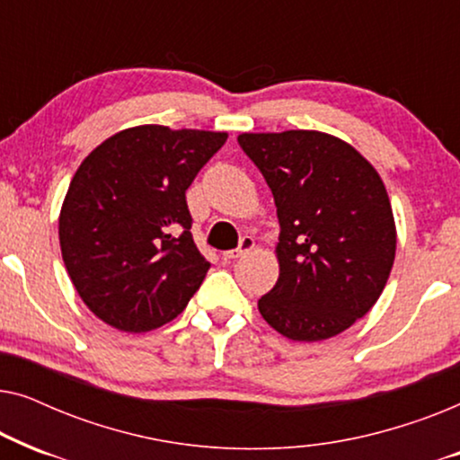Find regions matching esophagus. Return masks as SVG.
<instances>
[{
    "label": "esophagus",
    "mask_w": 460,
    "mask_h": 460,
    "mask_svg": "<svg viewBox=\"0 0 460 460\" xmlns=\"http://www.w3.org/2000/svg\"><path fill=\"white\" fill-rule=\"evenodd\" d=\"M253 249H255L253 236H243V238H241V244H238L236 249L224 251V260H238V257L247 255L249 251H253Z\"/></svg>",
    "instance_id": "1"
}]
</instances>
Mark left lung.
Here are the masks:
<instances>
[{"mask_svg": "<svg viewBox=\"0 0 460 460\" xmlns=\"http://www.w3.org/2000/svg\"><path fill=\"white\" fill-rule=\"evenodd\" d=\"M238 144L274 194L279 280L257 301L293 341L349 329L381 297L395 257V222L376 169L331 134H241Z\"/></svg>", "mask_w": 460, "mask_h": 460, "instance_id": "8db88e82", "label": "left lung"}]
</instances>
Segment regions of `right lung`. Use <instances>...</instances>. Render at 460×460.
Segmentation results:
<instances>
[{
    "mask_svg": "<svg viewBox=\"0 0 460 460\" xmlns=\"http://www.w3.org/2000/svg\"><path fill=\"white\" fill-rule=\"evenodd\" d=\"M226 140V131L137 125L81 163L60 209V251L102 323L159 329L199 291L211 263L192 241L186 190Z\"/></svg>",
    "mask_w": 460,
    "mask_h": 460,
    "instance_id": "right-lung-1",
    "label": "right lung"
}]
</instances>
